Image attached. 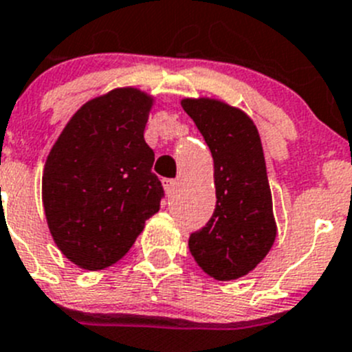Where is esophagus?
Returning a JSON list of instances; mask_svg holds the SVG:
<instances>
[{
    "label": "esophagus",
    "instance_id": "1",
    "mask_svg": "<svg viewBox=\"0 0 352 352\" xmlns=\"http://www.w3.org/2000/svg\"><path fill=\"white\" fill-rule=\"evenodd\" d=\"M162 184H163V189H165L166 196H172L173 190H175V187H177V180H173V179H163Z\"/></svg>",
    "mask_w": 352,
    "mask_h": 352
}]
</instances>
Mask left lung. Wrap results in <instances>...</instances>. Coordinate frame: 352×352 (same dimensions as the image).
I'll use <instances>...</instances> for the list:
<instances>
[{"label":"left lung","mask_w":352,"mask_h":352,"mask_svg":"<svg viewBox=\"0 0 352 352\" xmlns=\"http://www.w3.org/2000/svg\"><path fill=\"white\" fill-rule=\"evenodd\" d=\"M214 163L217 208L189 237L194 261L214 280H237L265 259L277 237L261 139L248 113L214 98H184Z\"/></svg>","instance_id":"1"}]
</instances>
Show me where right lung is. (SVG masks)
<instances>
[{"mask_svg": "<svg viewBox=\"0 0 352 352\" xmlns=\"http://www.w3.org/2000/svg\"><path fill=\"white\" fill-rule=\"evenodd\" d=\"M155 98L117 87L82 104L51 148L43 204L54 244L78 268L103 270L124 258L163 187L144 129Z\"/></svg>", "mask_w": 352, "mask_h": 352, "instance_id": "add662e5", "label": "right lung"}]
</instances>
